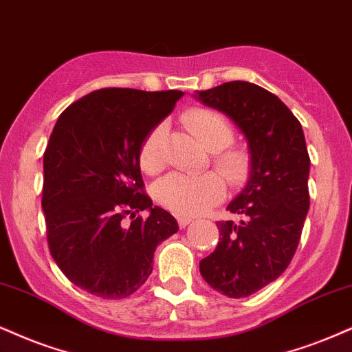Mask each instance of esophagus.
Returning a JSON list of instances; mask_svg holds the SVG:
<instances>
[{"label":"esophagus","instance_id":"34e87169","mask_svg":"<svg viewBox=\"0 0 352 352\" xmlns=\"http://www.w3.org/2000/svg\"><path fill=\"white\" fill-rule=\"evenodd\" d=\"M190 222H192V219H190V217H177V223H179L181 228H184L186 225H189Z\"/></svg>","mask_w":352,"mask_h":352}]
</instances>
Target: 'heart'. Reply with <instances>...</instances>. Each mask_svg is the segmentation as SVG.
<instances>
[{
    "label": "heart",
    "mask_w": 352,
    "mask_h": 352,
    "mask_svg": "<svg viewBox=\"0 0 352 352\" xmlns=\"http://www.w3.org/2000/svg\"><path fill=\"white\" fill-rule=\"evenodd\" d=\"M183 122L189 132L209 151H214V164L228 183L238 184L245 179L250 169L248 155L241 150L227 148L233 142V129L219 112L196 107L184 114ZM164 129L156 125L143 140L138 162L145 173L156 175L164 168ZM225 184L215 173L190 176L171 173L155 186V197L162 206L179 215H197L222 201Z\"/></svg>",
    "instance_id": "heart-1"
}]
</instances>
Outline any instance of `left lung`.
<instances>
[{
    "instance_id": "1",
    "label": "left lung",
    "mask_w": 352,
    "mask_h": 352,
    "mask_svg": "<svg viewBox=\"0 0 352 352\" xmlns=\"http://www.w3.org/2000/svg\"><path fill=\"white\" fill-rule=\"evenodd\" d=\"M194 98L228 116L248 143V183L227 207L241 220L217 222L219 245L199 264L217 292L248 297L287 269L300 241L310 207L305 135L289 107L254 83L228 81Z\"/></svg>"
}]
</instances>
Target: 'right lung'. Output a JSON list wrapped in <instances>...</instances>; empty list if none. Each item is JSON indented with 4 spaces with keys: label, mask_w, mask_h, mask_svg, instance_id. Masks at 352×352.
<instances>
[{
    "label": "right lung",
    "mask_w": 352,
    "mask_h": 352,
    "mask_svg": "<svg viewBox=\"0 0 352 352\" xmlns=\"http://www.w3.org/2000/svg\"><path fill=\"white\" fill-rule=\"evenodd\" d=\"M183 94L104 88L56 120L43 153L47 240L56 266L93 296H132L153 271L156 246L179 230L143 192L138 151Z\"/></svg>",
    "instance_id": "right-lung-1"
}]
</instances>
